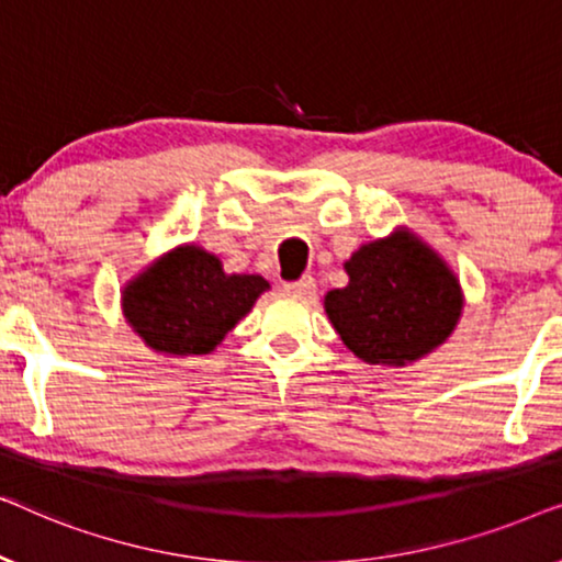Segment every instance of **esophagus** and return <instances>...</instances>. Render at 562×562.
Here are the masks:
<instances>
[{"label": "esophagus", "mask_w": 562, "mask_h": 562, "mask_svg": "<svg viewBox=\"0 0 562 562\" xmlns=\"http://www.w3.org/2000/svg\"><path fill=\"white\" fill-rule=\"evenodd\" d=\"M283 291H286V294H291V296L310 299V296H314V291H317V283H314L312 276H304V279H299V281L283 283Z\"/></svg>", "instance_id": "obj_1"}]
</instances>
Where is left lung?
Wrapping results in <instances>:
<instances>
[{
	"instance_id": "left-lung-1",
	"label": "left lung",
	"mask_w": 562,
	"mask_h": 562,
	"mask_svg": "<svg viewBox=\"0 0 562 562\" xmlns=\"http://www.w3.org/2000/svg\"><path fill=\"white\" fill-rule=\"evenodd\" d=\"M348 286L325 294V314L352 356L406 368L456 333L463 289L432 245L409 227L363 243L345 260Z\"/></svg>"
}]
</instances>
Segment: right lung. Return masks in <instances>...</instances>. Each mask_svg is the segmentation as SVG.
I'll return each mask as SVG.
<instances>
[{
  "label": "right lung",
  "mask_w": 562,
  "mask_h": 562,
  "mask_svg": "<svg viewBox=\"0 0 562 562\" xmlns=\"http://www.w3.org/2000/svg\"><path fill=\"white\" fill-rule=\"evenodd\" d=\"M271 289L258 273H225L202 245L181 243L122 289V314L145 348L164 358L212 352Z\"/></svg>",
  "instance_id": "right-lung-1"
}]
</instances>
